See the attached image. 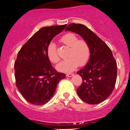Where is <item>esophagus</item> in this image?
<instances>
[{
  "label": "esophagus",
  "instance_id": "34e87169",
  "mask_svg": "<svg viewBox=\"0 0 130 130\" xmlns=\"http://www.w3.org/2000/svg\"><path fill=\"white\" fill-rule=\"evenodd\" d=\"M72 76H73V73H68V74H66V76L67 77H71Z\"/></svg>",
  "mask_w": 130,
  "mask_h": 130
}]
</instances>
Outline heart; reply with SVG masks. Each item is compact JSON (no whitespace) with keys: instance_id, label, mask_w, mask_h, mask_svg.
I'll list each match as a JSON object with an SVG mask.
<instances>
[{"instance_id":"heart-1","label":"heart","mask_w":130,"mask_h":130,"mask_svg":"<svg viewBox=\"0 0 130 130\" xmlns=\"http://www.w3.org/2000/svg\"><path fill=\"white\" fill-rule=\"evenodd\" d=\"M60 42L69 47V50L67 55L68 58L57 66L58 71L69 73L75 70L78 66L82 67L87 63L90 57V48L87 41L78 39L76 35L69 33L63 35L60 38ZM47 55L52 63L57 64L60 61L56 45L54 42H50L48 45Z\"/></svg>"}]
</instances>
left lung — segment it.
Here are the masks:
<instances>
[{"instance_id": "left-lung-1", "label": "left lung", "mask_w": 130, "mask_h": 130, "mask_svg": "<svg viewBox=\"0 0 130 130\" xmlns=\"http://www.w3.org/2000/svg\"><path fill=\"white\" fill-rule=\"evenodd\" d=\"M81 36L90 48V60L77 72L82 83L77 93L84 102L96 104L105 100L112 94L117 76V66L112 51L101 39L85 26L69 24L66 28Z\"/></svg>"}]
</instances>
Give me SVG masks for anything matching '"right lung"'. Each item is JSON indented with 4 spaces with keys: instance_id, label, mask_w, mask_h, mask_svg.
<instances>
[{
    "instance_id": "right-lung-1",
    "label": "right lung",
    "mask_w": 130,
    "mask_h": 130,
    "mask_svg": "<svg viewBox=\"0 0 130 130\" xmlns=\"http://www.w3.org/2000/svg\"><path fill=\"white\" fill-rule=\"evenodd\" d=\"M67 24L43 27L21 47L14 63L16 85L27 102L43 105L52 98L60 80L66 75L52 66L47 48L52 39Z\"/></svg>"
}]
</instances>
